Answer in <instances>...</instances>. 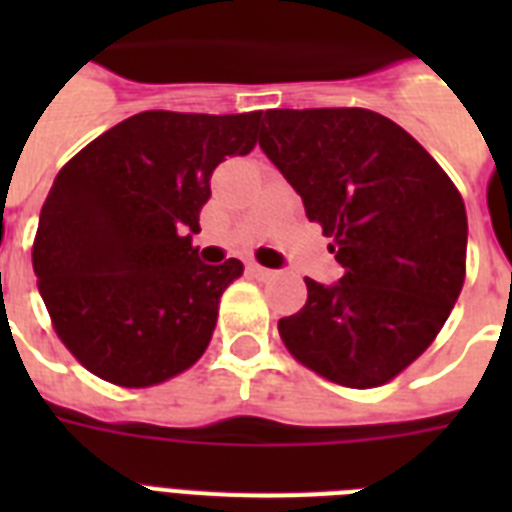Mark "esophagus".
Returning <instances> with one entry per match:
<instances>
[{
	"label": "esophagus",
	"instance_id": "esophagus-1",
	"mask_svg": "<svg viewBox=\"0 0 512 512\" xmlns=\"http://www.w3.org/2000/svg\"><path fill=\"white\" fill-rule=\"evenodd\" d=\"M247 271L249 276H255V279H271L273 276V271H268V268H263V265H257V263H249Z\"/></svg>",
	"mask_w": 512,
	"mask_h": 512
}]
</instances>
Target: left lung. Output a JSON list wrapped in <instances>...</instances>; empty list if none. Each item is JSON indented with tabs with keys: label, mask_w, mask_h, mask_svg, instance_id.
I'll list each match as a JSON object with an SVG mask.
<instances>
[{
	"label": "left lung",
	"mask_w": 512,
	"mask_h": 512,
	"mask_svg": "<svg viewBox=\"0 0 512 512\" xmlns=\"http://www.w3.org/2000/svg\"><path fill=\"white\" fill-rule=\"evenodd\" d=\"M260 148L332 236L335 284L279 321L289 353L348 388H377L449 319L468 252L460 191L417 140L366 108H271Z\"/></svg>",
	"instance_id": "left-lung-1"
}]
</instances>
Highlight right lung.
Segmentation results:
<instances>
[{"label":"right lung","instance_id":"1","mask_svg":"<svg viewBox=\"0 0 512 512\" xmlns=\"http://www.w3.org/2000/svg\"><path fill=\"white\" fill-rule=\"evenodd\" d=\"M257 122L260 111H143L58 172L31 257L55 332L92 374L148 388L207 350L220 295L244 265L201 263L191 241L209 177L255 148Z\"/></svg>","mask_w":512,"mask_h":512}]
</instances>
